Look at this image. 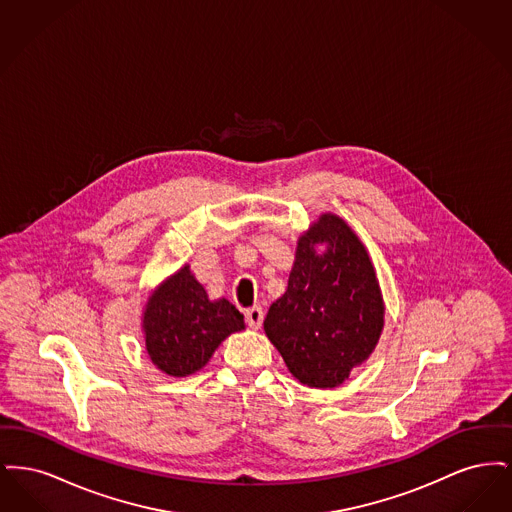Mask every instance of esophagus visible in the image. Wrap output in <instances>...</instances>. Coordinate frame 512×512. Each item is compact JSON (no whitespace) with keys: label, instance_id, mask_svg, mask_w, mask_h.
Segmentation results:
<instances>
[{"label":"esophagus","instance_id":"obj_1","mask_svg":"<svg viewBox=\"0 0 512 512\" xmlns=\"http://www.w3.org/2000/svg\"><path fill=\"white\" fill-rule=\"evenodd\" d=\"M263 318H265V313H263V309H261V307H251V309H247V311H245V322H247V326H249V328H253V330L261 328Z\"/></svg>","mask_w":512,"mask_h":512}]
</instances>
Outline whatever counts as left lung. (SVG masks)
<instances>
[{
    "label": "left lung",
    "mask_w": 512,
    "mask_h": 512,
    "mask_svg": "<svg viewBox=\"0 0 512 512\" xmlns=\"http://www.w3.org/2000/svg\"><path fill=\"white\" fill-rule=\"evenodd\" d=\"M326 243L320 256L314 245ZM384 305L365 245L343 220L322 215L299 238L288 290L265 318L268 340L309 388H336L376 347Z\"/></svg>",
    "instance_id": "obj_1"
}]
</instances>
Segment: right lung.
I'll return each mask as SVG.
<instances>
[{"label":"right lung","instance_id":"1","mask_svg":"<svg viewBox=\"0 0 512 512\" xmlns=\"http://www.w3.org/2000/svg\"><path fill=\"white\" fill-rule=\"evenodd\" d=\"M144 330L151 361L180 378L207 365L226 336L244 330V315L226 299L209 301L184 267L149 297Z\"/></svg>","mask_w":512,"mask_h":512}]
</instances>
